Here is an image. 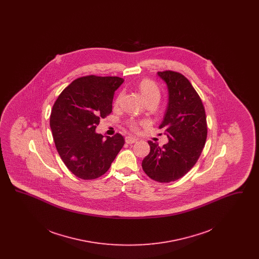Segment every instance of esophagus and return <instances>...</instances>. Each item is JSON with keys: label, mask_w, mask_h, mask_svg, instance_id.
Wrapping results in <instances>:
<instances>
[{"label": "esophagus", "mask_w": 259, "mask_h": 259, "mask_svg": "<svg viewBox=\"0 0 259 259\" xmlns=\"http://www.w3.org/2000/svg\"><path fill=\"white\" fill-rule=\"evenodd\" d=\"M138 141V139L135 138V137H132V136H127L126 138H125V142L127 143V144H134Z\"/></svg>", "instance_id": "1"}]
</instances>
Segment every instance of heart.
<instances>
[{
	"label": "heart",
	"mask_w": 259,
	"mask_h": 259,
	"mask_svg": "<svg viewBox=\"0 0 259 259\" xmlns=\"http://www.w3.org/2000/svg\"><path fill=\"white\" fill-rule=\"evenodd\" d=\"M138 89L141 92L142 96L146 100V102L148 100H152V99L158 101V99L160 97V89L152 79L143 78L138 83ZM121 96H122V94H119L117 96V98L115 100L116 104H118L120 102ZM129 127L132 130H135L136 131V130H138L139 126H138V123L136 121L131 120V121H129Z\"/></svg>",
	"instance_id": "1"
}]
</instances>
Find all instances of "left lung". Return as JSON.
Instances as JSON below:
<instances>
[{
    "instance_id": "left-lung-1",
    "label": "left lung",
    "mask_w": 259,
    "mask_h": 259,
    "mask_svg": "<svg viewBox=\"0 0 259 259\" xmlns=\"http://www.w3.org/2000/svg\"><path fill=\"white\" fill-rule=\"evenodd\" d=\"M169 90V103L159 128L169 142L163 147L148 142L150 151L142 162L144 172L159 183L175 182L197 162L207 139V119L202 100L184 74L157 73Z\"/></svg>"
}]
</instances>
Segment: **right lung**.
<instances>
[{
	"label": "right lung",
	"instance_id": "1",
	"mask_svg": "<svg viewBox=\"0 0 259 259\" xmlns=\"http://www.w3.org/2000/svg\"><path fill=\"white\" fill-rule=\"evenodd\" d=\"M118 76H81L66 87L55 101L50 128L56 149L67 168L79 179L94 180L111 167L124 145L120 134L107 137L95 129L112 111Z\"/></svg>",
	"mask_w": 259,
	"mask_h": 259
}]
</instances>
